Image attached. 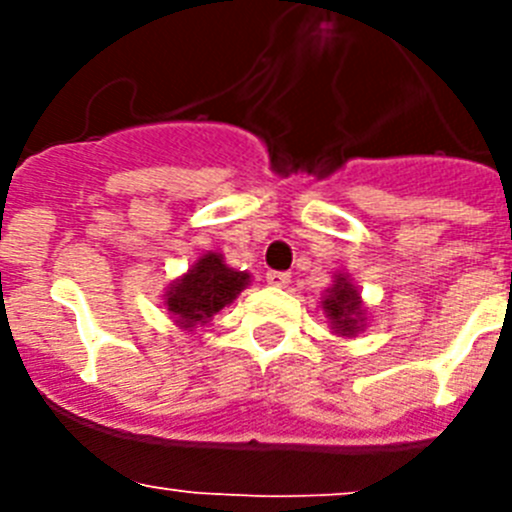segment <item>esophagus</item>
I'll use <instances>...</instances> for the list:
<instances>
[{"mask_svg":"<svg viewBox=\"0 0 512 512\" xmlns=\"http://www.w3.org/2000/svg\"><path fill=\"white\" fill-rule=\"evenodd\" d=\"M266 282L274 284V287H289L292 277H289L287 271H269V274H266Z\"/></svg>","mask_w":512,"mask_h":512,"instance_id":"1","label":"esophagus"}]
</instances>
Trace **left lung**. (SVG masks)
Instances as JSON below:
<instances>
[{
    "instance_id": "8db88e82",
    "label": "left lung",
    "mask_w": 512,
    "mask_h": 512,
    "mask_svg": "<svg viewBox=\"0 0 512 512\" xmlns=\"http://www.w3.org/2000/svg\"><path fill=\"white\" fill-rule=\"evenodd\" d=\"M323 312L330 320V328L341 338H354L359 330H364L366 307L348 274H336L333 284L325 289Z\"/></svg>"
}]
</instances>
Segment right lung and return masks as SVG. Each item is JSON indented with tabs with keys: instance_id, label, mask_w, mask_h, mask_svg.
<instances>
[{
	"instance_id": "obj_1",
	"label": "right lung",
	"mask_w": 512,
	"mask_h": 512,
	"mask_svg": "<svg viewBox=\"0 0 512 512\" xmlns=\"http://www.w3.org/2000/svg\"><path fill=\"white\" fill-rule=\"evenodd\" d=\"M251 282L248 271H235L225 264L223 253H202L197 264L169 284L164 295L166 310L179 328L192 330L215 318Z\"/></svg>"
}]
</instances>
